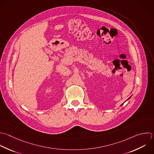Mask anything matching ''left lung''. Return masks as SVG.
Returning a JSON list of instances; mask_svg holds the SVG:
<instances>
[{"label":"left lung","instance_id":"left-lung-1","mask_svg":"<svg viewBox=\"0 0 154 154\" xmlns=\"http://www.w3.org/2000/svg\"><path fill=\"white\" fill-rule=\"evenodd\" d=\"M130 97H129V98H130ZM122 105H123V103H122Z\"/></svg>","mask_w":154,"mask_h":154}]
</instances>
